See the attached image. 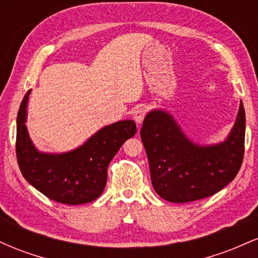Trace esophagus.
Instances as JSON below:
<instances>
[{
    "label": "esophagus",
    "instance_id": "esophagus-1",
    "mask_svg": "<svg viewBox=\"0 0 258 258\" xmlns=\"http://www.w3.org/2000/svg\"><path fill=\"white\" fill-rule=\"evenodd\" d=\"M144 116H146V109L144 108H137L135 111H133V120L141 125L142 121L144 120Z\"/></svg>",
    "mask_w": 258,
    "mask_h": 258
}]
</instances>
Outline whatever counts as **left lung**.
Returning <instances> with one entry per match:
<instances>
[{
  "label": "left lung",
  "mask_w": 258,
  "mask_h": 258,
  "mask_svg": "<svg viewBox=\"0 0 258 258\" xmlns=\"http://www.w3.org/2000/svg\"><path fill=\"white\" fill-rule=\"evenodd\" d=\"M141 138L152 184L159 197L177 204L204 199L229 184L240 170L245 143L244 105L240 100L234 126L220 143L191 141L164 109H154L146 115Z\"/></svg>",
  "instance_id": "8db88e82"
}]
</instances>
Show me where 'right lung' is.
Returning <instances> with one entry per match:
<instances>
[{"instance_id":"1","label":"right lung","mask_w":258,"mask_h":258,"mask_svg":"<svg viewBox=\"0 0 258 258\" xmlns=\"http://www.w3.org/2000/svg\"><path fill=\"white\" fill-rule=\"evenodd\" d=\"M31 90L26 92L17 116V159L22 174L49 199L67 205L96 200L104 190L108 166L128 138L137 132L133 120L104 126L84 144L65 153L40 152L26 127V108Z\"/></svg>"}]
</instances>
